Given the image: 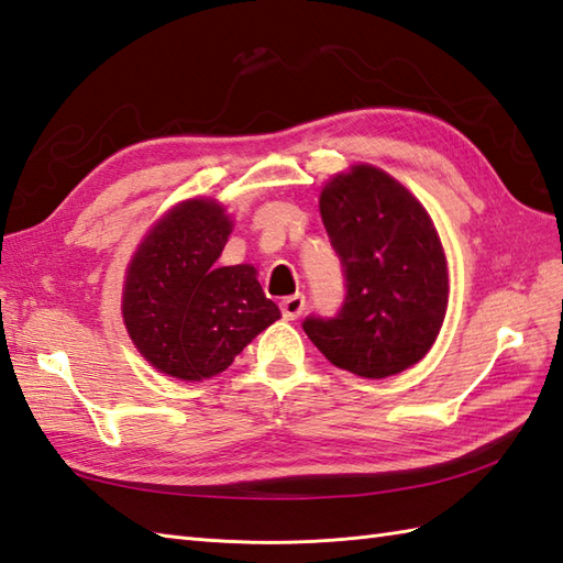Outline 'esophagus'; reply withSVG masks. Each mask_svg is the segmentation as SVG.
<instances>
[{"mask_svg":"<svg viewBox=\"0 0 563 563\" xmlns=\"http://www.w3.org/2000/svg\"><path fill=\"white\" fill-rule=\"evenodd\" d=\"M302 309H305V295L302 292L290 295V297H283V300H280V312H283V317L288 319V321L300 317Z\"/></svg>","mask_w":563,"mask_h":563,"instance_id":"1","label":"esophagus"}]
</instances>
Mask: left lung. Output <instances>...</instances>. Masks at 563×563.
Segmentation results:
<instances>
[{"label": "left lung", "mask_w": 563, "mask_h": 563, "mask_svg": "<svg viewBox=\"0 0 563 563\" xmlns=\"http://www.w3.org/2000/svg\"><path fill=\"white\" fill-rule=\"evenodd\" d=\"M345 297L333 317L302 329L327 361L379 379L416 365L445 319L448 261L440 236L409 190L375 166L333 176L319 198Z\"/></svg>", "instance_id": "8db88e82"}]
</instances>
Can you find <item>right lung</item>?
Masks as SVG:
<instances>
[{
	"label": "right lung",
	"instance_id": "1",
	"mask_svg": "<svg viewBox=\"0 0 563 563\" xmlns=\"http://www.w3.org/2000/svg\"><path fill=\"white\" fill-rule=\"evenodd\" d=\"M230 232L218 202L186 200L154 224L130 263L125 327L137 351L166 375L186 382L218 375L280 319L254 266H218Z\"/></svg>",
	"mask_w": 563,
	"mask_h": 563
}]
</instances>
